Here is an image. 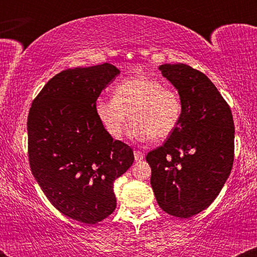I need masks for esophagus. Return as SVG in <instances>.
Returning <instances> with one entry per match:
<instances>
[{
    "label": "esophagus",
    "mask_w": 257,
    "mask_h": 257,
    "mask_svg": "<svg viewBox=\"0 0 257 257\" xmlns=\"http://www.w3.org/2000/svg\"><path fill=\"white\" fill-rule=\"evenodd\" d=\"M134 158L135 161H143V159L145 158V155L141 151H139V150H137V151H134Z\"/></svg>",
    "instance_id": "obj_1"
}]
</instances>
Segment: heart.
I'll list each match as a JSON object with an SVG mask.
<instances>
[{
  "mask_svg": "<svg viewBox=\"0 0 257 257\" xmlns=\"http://www.w3.org/2000/svg\"><path fill=\"white\" fill-rule=\"evenodd\" d=\"M95 110L111 138L122 137L129 119V137L138 141L166 139L178 128L184 104L178 91L168 89L157 78L138 75L114 87L113 98H99Z\"/></svg>",
  "mask_w": 257,
  "mask_h": 257,
  "instance_id": "heart-1",
  "label": "heart"
}]
</instances>
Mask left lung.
I'll list each match as a JSON object with an SVG mask.
<instances>
[{
  "label": "left lung",
  "instance_id": "8db88e82",
  "mask_svg": "<svg viewBox=\"0 0 257 257\" xmlns=\"http://www.w3.org/2000/svg\"><path fill=\"white\" fill-rule=\"evenodd\" d=\"M158 69L178 90L184 112L178 128L146 161L162 210L187 219L214 202L231 174L234 123L228 104L204 73L186 64Z\"/></svg>",
  "mask_w": 257,
  "mask_h": 257
}]
</instances>
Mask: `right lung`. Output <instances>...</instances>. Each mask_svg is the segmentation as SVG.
I'll list each match as a JSON object with an SVG mask.
<instances>
[{"mask_svg":"<svg viewBox=\"0 0 257 257\" xmlns=\"http://www.w3.org/2000/svg\"><path fill=\"white\" fill-rule=\"evenodd\" d=\"M119 75L105 63L55 75L32 101L28 117L32 175L55 208L83 223L113 213V182L131 168V146L113 140L95 110L100 93Z\"/></svg>","mask_w":257,"mask_h":257,"instance_id":"1","label":"right lung"}]
</instances>
